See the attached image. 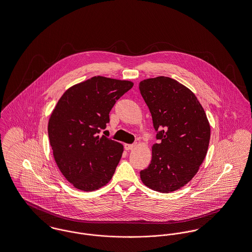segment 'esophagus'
<instances>
[{"instance_id": "obj_1", "label": "esophagus", "mask_w": 252, "mask_h": 252, "mask_svg": "<svg viewBox=\"0 0 252 252\" xmlns=\"http://www.w3.org/2000/svg\"><path fill=\"white\" fill-rule=\"evenodd\" d=\"M135 148V145H129V144H125V148L126 150H131Z\"/></svg>"}]
</instances>
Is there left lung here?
Instances as JSON below:
<instances>
[{
    "instance_id": "left-lung-1",
    "label": "left lung",
    "mask_w": 252,
    "mask_h": 252,
    "mask_svg": "<svg viewBox=\"0 0 252 252\" xmlns=\"http://www.w3.org/2000/svg\"><path fill=\"white\" fill-rule=\"evenodd\" d=\"M139 89L160 140L152 146L141 180L155 191H175L195 176L206 158L210 139L206 112L190 89L169 77L144 80Z\"/></svg>"
}]
</instances>
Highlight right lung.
<instances>
[{
	"label": "right lung",
	"mask_w": 252,
	"mask_h": 252,
	"mask_svg": "<svg viewBox=\"0 0 252 252\" xmlns=\"http://www.w3.org/2000/svg\"><path fill=\"white\" fill-rule=\"evenodd\" d=\"M132 87L130 81L95 76L67 89L53 109L47 129L54 160L76 189L93 191L113 176L124 147L99 133L116 101Z\"/></svg>",
	"instance_id": "add662e5"
}]
</instances>
